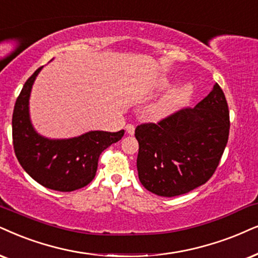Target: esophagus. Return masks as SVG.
Segmentation results:
<instances>
[{"instance_id": "obj_1", "label": "esophagus", "mask_w": 258, "mask_h": 258, "mask_svg": "<svg viewBox=\"0 0 258 258\" xmlns=\"http://www.w3.org/2000/svg\"><path fill=\"white\" fill-rule=\"evenodd\" d=\"M126 132L128 133V135H135V126L131 125V123H128V125H126Z\"/></svg>"}]
</instances>
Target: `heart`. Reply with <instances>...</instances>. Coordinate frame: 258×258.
<instances>
[{
	"instance_id": "1",
	"label": "heart",
	"mask_w": 258,
	"mask_h": 258,
	"mask_svg": "<svg viewBox=\"0 0 258 258\" xmlns=\"http://www.w3.org/2000/svg\"><path fill=\"white\" fill-rule=\"evenodd\" d=\"M174 83V80L168 76H161L152 84L155 93L167 90ZM194 95V88L190 83H182L169 89L164 95L151 103L146 109V116L150 121H162L180 110L185 108Z\"/></svg>"
}]
</instances>
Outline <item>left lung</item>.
Returning <instances> with one entry per match:
<instances>
[{
    "label": "left lung",
    "instance_id": "8db88e82",
    "mask_svg": "<svg viewBox=\"0 0 258 258\" xmlns=\"http://www.w3.org/2000/svg\"><path fill=\"white\" fill-rule=\"evenodd\" d=\"M230 113L216 83L194 108L136 128L139 181L151 193L171 198L206 183L226 148Z\"/></svg>",
    "mask_w": 258,
    "mask_h": 258
}]
</instances>
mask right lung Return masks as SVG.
I'll list each match as a JSON object with an SVG mask.
<instances>
[{
  "label": "right lung",
  "mask_w": 258,
  "mask_h": 258,
  "mask_svg": "<svg viewBox=\"0 0 258 258\" xmlns=\"http://www.w3.org/2000/svg\"><path fill=\"white\" fill-rule=\"evenodd\" d=\"M39 68L28 78L13 112V145L24 170L44 187L73 191L93 181L101 152L119 142L125 131H89L73 138L52 139L34 128L29 114V97Z\"/></svg>",
  "instance_id": "right-lung-1"
}]
</instances>
